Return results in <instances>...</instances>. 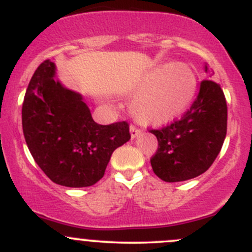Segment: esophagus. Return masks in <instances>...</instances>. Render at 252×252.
<instances>
[{"label": "esophagus", "mask_w": 252, "mask_h": 252, "mask_svg": "<svg viewBox=\"0 0 252 252\" xmlns=\"http://www.w3.org/2000/svg\"><path fill=\"white\" fill-rule=\"evenodd\" d=\"M140 134H141V130H140V129L135 128V126H130V135H131V139L138 138V136L140 135Z\"/></svg>", "instance_id": "34e87169"}]
</instances>
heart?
<instances>
[{
  "label": "heart",
  "instance_id": "1",
  "mask_svg": "<svg viewBox=\"0 0 252 252\" xmlns=\"http://www.w3.org/2000/svg\"><path fill=\"white\" fill-rule=\"evenodd\" d=\"M140 95L131 105L139 122L166 126L188 111L197 93V78L184 63L161 65L139 84Z\"/></svg>",
  "mask_w": 252,
  "mask_h": 252
}]
</instances>
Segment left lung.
<instances>
[{
    "instance_id": "8db88e82",
    "label": "left lung",
    "mask_w": 252,
    "mask_h": 252,
    "mask_svg": "<svg viewBox=\"0 0 252 252\" xmlns=\"http://www.w3.org/2000/svg\"><path fill=\"white\" fill-rule=\"evenodd\" d=\"M208 73V65L205 64ZM158 141L151 158L155 174L168 183L205 173L220 154L227 134V102L220 84L201 81L190 110L171 126L151 130Z\"/></svg>"
}]
</instances>
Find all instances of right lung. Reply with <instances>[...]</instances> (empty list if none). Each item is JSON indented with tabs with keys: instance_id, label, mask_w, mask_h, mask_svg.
Here are the masks:
<instances>
[{
	"instance_id": "1",
	"label": "right lung",
	"mask_w": 252,
	"mask_h": 252,
	"mask_svg": "<svg viewBox=\"0 0 252 252\" xmlns=\"http://www.w3.org/2000/svg\"><path fill=\"white\" fill-rule=\"evenodd\" d=\"M55 77L56 64L46 60L30 80L22 108L25 141L53 183L91 187L103 177L114 150L129 141V126L97 124L84 96Z\"/></svg>"
}]
</instances>
